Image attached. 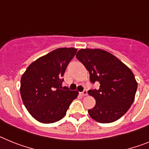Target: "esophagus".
I'll return each instance as SVG.
<instances>
[{
	"instance_id": "obj_1",
	"label": "esophagus",
	"mask_w": 149,
	"mask_h": 149,
	"mask_svg": "<svg viewBox=\"0 0 149 149\" xmlns=\"http://www.w3.org/2000/svg\"><path fill=\"white\" fill-rule=\"evenodd\" d=\"M80 94H81V95L82 96H86L87 95V92H86V90H84L82 93H80Z\"/></svg>"
}]
</instances>
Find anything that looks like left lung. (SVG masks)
Returning a JSON list of instances; mask_svg holds the SVG:
<instances>
[{
    "instance_id": "left-lung-1",
    "label": "left lung",
    "mask_w": 149,
    "mask_h": 149,
    "mask_svg": "<svg viewBox=\"0 0 149 149\" xmlns=\"http://www.w3.org/2000/svg\"><path fill=\"white\" fill-rule=\"evenodd\" d=\"M76 57L89 72L92 84H100L98 89L88 94L95 105L88 110L89 116L100 123H110L120 119L131 107L137 83L134 74L114 55L101 49H81Z\"/></svg>"
}]
</instances>
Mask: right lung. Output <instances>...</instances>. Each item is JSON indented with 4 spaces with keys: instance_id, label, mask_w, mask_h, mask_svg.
<instances>
[{
    "instance_id": "add662e5",
    "label": "right lung",
    "mask_w": 149,
    "mask_h": 149,
    "mask_svg": "<svg viewBox=\"0 0 149 149\" xmlns=\"http://www.w3.org/2000/svg\"><path fill=\"white\" fill-rule=\"evenodd\" d=\"M77 52L74 48L51 51L31 63L21 79L23 103L34 119L54 123L65 116L77 91L62 86L67 65Z\"/></svg>"
}]
</instances>
